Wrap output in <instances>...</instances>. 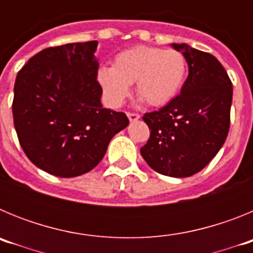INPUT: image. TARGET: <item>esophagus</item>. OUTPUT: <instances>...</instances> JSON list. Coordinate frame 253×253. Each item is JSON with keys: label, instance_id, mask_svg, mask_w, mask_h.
<instances>
[{"label": "esophagus", "instance_id": "esophagus-1", "mask_svg": "<svg viewBox=\"0 0 253 253\" xmlns=\"http://www.w3.org/2000/svg\"><path fill=\"white\" fill-rule=\"evenodd\" d=\"M126 115H128V118H129V120H130V122H135V120H138L140 118L139 114L130 113V111H128V113H126Z\"/></svg>", "mask_w": 253, "mask_h": 253}]
</instances>
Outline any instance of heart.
Segmentation results:
<instances>
[{
	"label": "heart",
	"mask_w": 253,
	"mask_h": 253,
	"mask_svg": "<svg viewBox=\"0 0 253 253\" xmlns=\"http://www.w3.org/2000/svg\"><path fill=\"white\" fill-rule=\"evenodd\" d=\"M186 76V60L180 51L153 46H134L114 57L113 67H101L97 81L105 100L119 107L129 95V84L151 106L169 104L180 91Z\"/></svg>",
	"instance_id": "obj_1"
}]
</instances>
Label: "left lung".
<instances>
[{
    "label": "left lung",
    "mask_w": 253,
    "mask_h": 253,
    "mask_svg": "<svg viewBox=\"0 0 253 253\" xmlns=\"http://www.w3.org/2000/svg\"><path fill=\"white\" fill-rule=\"evenodd\" d=\"M182 51L189 76L181 93L166 106L146 113L149 138L140 154L161 175L189 177L215 157L231 124L232 81L214 55L186 44H172Z\"/></svg>",
    "instance_id": "1"
}]
</instances>
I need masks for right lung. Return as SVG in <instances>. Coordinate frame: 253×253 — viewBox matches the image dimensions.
<instances>
[{"label":"right lung","mask_w":253,"mask_h":253,"mask_svg":"<svg viewBox=\"0 0 253 253\" xmlns=\"http://www.w3.org/2000/svg\"><path fill=\"white\" fill-rule=\"evenodd\" d=\"M97 42L43 49L28 60L13 87V125L22 151L40 169L59 177L91 171L116 133L129 124L104 109L97 81Z\"/></svg>","instance_id":"add662e5"}]
</instances>
